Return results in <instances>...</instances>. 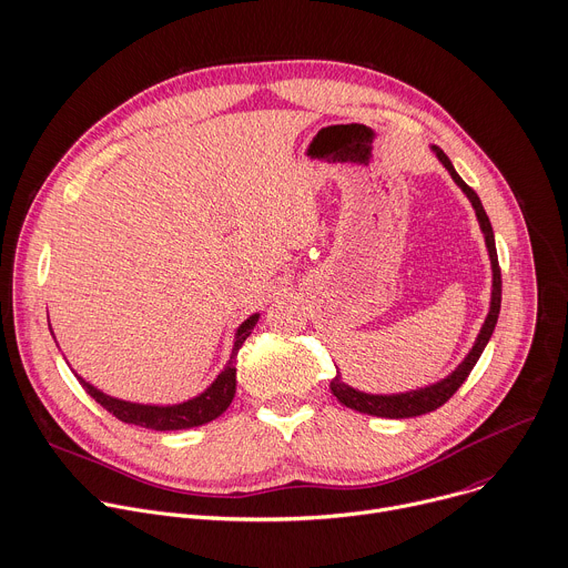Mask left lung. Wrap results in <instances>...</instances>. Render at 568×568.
I'll return each mask as SVG.
<instances>
[{
	"mask_svg": "<svg viewBox=\"0 0 568 568\" xmlns=\"http://www.w3.org/2000/svg\"><path fill=\"white\" fill-rule=\"evenodd\" d=\"M433 155L439 160V164H443L449 175L454 178V182L463 189V194L469 199L474 212H476V219H478V225H480V232L485 236V247H487V255H489V266H491V295H489V308H487V316H485V323L480 325V332L471 345V349L467 352V356L458 363L456 369H452L445 379H439L435 384H428L424 388H415V390H406V393H393V395H379V393H365V390H358V388H352L349 384L343 382V374L336 372L334 382L329 384L334 397L352 408V410H358V413H365V415H374V417H388V419H406V417H417V415H424V413H430L435 408H439L443 404H447L452 399V395L465 384V379L469 376V372L474 369L476 361L480 358L485 345L489 343L491 334H494V327H496V321H498V311H500V268H498V257H496V243H494V230H491V223L483 210V203L480 199L476 196L474 189L458 175V171L454 169L452 160L445 155L443 149L437 146H430Z\"/></svg>",
	"mask_w": 568,
	"mask_h": 568,
	"instance_id": "8db88e82",
	"label": "left lung"
}]
</instances>
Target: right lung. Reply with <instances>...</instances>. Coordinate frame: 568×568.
<instances>
[{
	"instance_id": "obj_1",
	"label": "right lung",
	"mask_w": 568,
	"mask_h": 568,
	"mask_svg": "<svg viewBox=\"0 0 568 568\" xmlns=\"http://www.w3.org/2000/svg\"><path fill=\"white\" fill-rule=\"evenodd\" d=\"M260 316H262V313H252L250 318H245L236 327L230 358L223 365V369L219 372L216 379L201 395L186 399V402H180V404H164L162 406V404L125 402V399L105 395L103 390H99L97 386L85 382L79 372H74V369L72 372L79 379V384L85 388V393L90 397H94L97 404H101L108 413H112L116 419H121L125 424L144 426V428H151V430H180V428L203 426V424L216 419L219 415H223L227 410V406L232 404L234 393H236V354H239L241 345L245 343V338L252 334V329H255ZM49 332H51V325H49ZM51 336H53V332H51Z\"/></svg>"
}]
</instances>
